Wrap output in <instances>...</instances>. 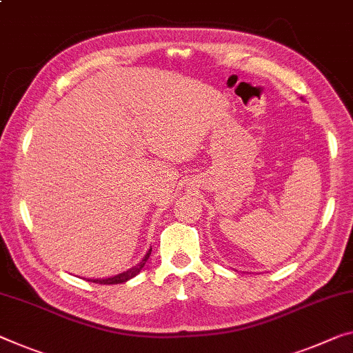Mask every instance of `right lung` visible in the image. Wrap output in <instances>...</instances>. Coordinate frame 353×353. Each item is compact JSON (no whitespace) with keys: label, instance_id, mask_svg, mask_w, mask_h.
Here are the masks:
<instances>
[{"label":"right lung","instance_id":"add662e5","mask_svg":"<svg viewBox=\"0 0 353 353\" xmlns=\"http://www.w3.org/2000/svg\"><path fill=\"white\" fill-rule=\"evenodd\" d=\"M150 254H151V249H150L148 252L145 254V257L142 259V262H140L139 265H135V267L129 268L128 271H123V273H120V274L113 276V278H107V279H88V281H91V283H96V284H121V283H126V281L132 279L135 274L140 273V270H142V268L145 267V263H146V260H148Z\"/></svg>","mask_w":353,"mask_h":353}]
</instances>
